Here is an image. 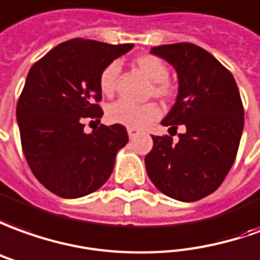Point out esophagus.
Segmentation results:
<instances>
[{"mask_svg": "<svg viewBox=\"0 0 260 260\" xmlns=\"http://www.w3.org/2000/svg\"><path fill=\"white\" fill-rule=\"evenodd\" d=\"M127 133H128L130 139H134V137L139 136V130H136V128H127Z\"/></svg>", "mask_w": 260, "mask_h": 260, "instance_id": "1", "label": "esophagus"}]
</instances>
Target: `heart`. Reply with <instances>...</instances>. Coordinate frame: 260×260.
Instances as JSON below:
<instances>
[{
  "instance_id": "obj_1",
  "label": "heart",
  "mask_w": 260,
  "mask_h": 260,
  "mask_svg": "<svg viewBox=\"0 0 260 260\" xmlns=\"http://www.w3.org/2000/svg\"><path fill=\"white\" fill-rule=\"evenodd\" d=\"M134 63L146 78L151 80L148 89V96H154L160 100H170L174 96V86L168 80L167 63L155 55L143 53L134 59ZM120 66L113 62L100 72L99 87L100 92L107 98H112L117 89ZM160 114L158 107L154 103L146 105H133L126 100H119L107 107L106 116L109 121L114 124H121L128 128H141L151 123Z\"/></svg>"
}]
</instances>
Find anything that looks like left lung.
<instances>
[{"instance_id":"left-lung-1","label":"left lung","mask_w":260,"mask_h":260,"mask_svg":"<svg viewBox=\"0 0 260 260\" xmlns=\"http://www.w3.org/2000/svg\"><path fill=\"white\" fill-rule=\"evenodd\" d=\"M151 53L166 59L178 75V94L162 126L182 124L173 143L153 136L146 170L162 194L194 202L219 187L235 161L243 130V106L232 73L209 52L188 42L161 45Z\"/></svg>"}]
</instances>
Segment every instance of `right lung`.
I'll return each instance as SVG.
<instances>
[{"instance_id": "obj_1", "label": "right lung", "mask_w": 260, "mask_h": 260, "mask_svg": "<svg viewBox=\"0 0 260 260\" xmlns=\"http://www.w3.org/2000/svg\"><path fill=\"white\" fill-rule=\"evenodd\" d=\"M133 46L76 38L55 46L28 73L17 105L21 144L34 175L53 194L85 197L112 174L128 141L126 127L100 124L86 134L83 121H100V72Z\"/></svg>"}]
</instances>
